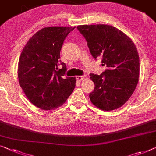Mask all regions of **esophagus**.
I'll use <instances>...</instances> for the list:
<instances>
[{
  "instance_id": "1",
  "label": "esophagus",
  "mask_w": 156,
  "mask_h": 156,
  "mask_svg": "<svg viewBox=\"0 0 156 156\" xmlns=\"http://www.w3.org/2000/svg\"><path fill=\"white\" fill-rule=\"evenodd\" d=\"M85 77H86V76H84V75H83V76H76V79L78 81H82L83 80H84Z\"/></svg>"
}]
</instances>
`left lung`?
I'll return each instance as SVG.
<instances>
[{
    "instance_id": "8db88e82",
    "label": "left lung",
    "mask_w": 156,
    "mask_h": 156,
    "mask_svg": "<svg viewBox=\"0 0 156 156\" xmlns=\"http://www.w3.org/2000/svg\"><path fill=\"white\" fill-rule=\"evenodd\" d=\"M77 29L87 41L93 57L102 58L107 69L90 74L95 88L89 94L91 103L99 109H117L129 100L136 89L139 76V57L129 37L107 24L80 25Z\"/></svg>"
}]
</instances>
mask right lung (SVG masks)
<instances>
[{
    "instance_id": "add662e5",
    "label": "right lung",
    "mask_w": 156,
    "mask_h": 156,
    "mask_svg": "<svg viewBox=\"0 0 156 156\" xmlns=\"http://www.w3.org/2000/svg\"><path fill=\"white\" fill-rule=\"evenodd\" d=\"M74 28H43L29 39L22 51L17 69L20 85L29 101L41 109L61 106L75 87V77H63L67 67L59 60L64 40ZM60 64L63 67L58 70Z\"/></svg>"
}]
</instances>
